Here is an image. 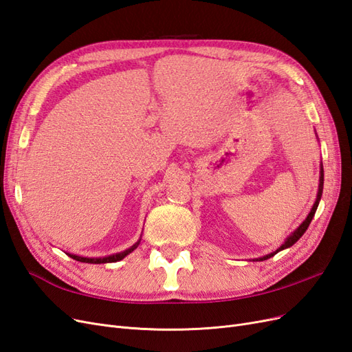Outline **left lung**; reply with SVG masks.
Returning a JSON list of instances; mask_svg holds the SVG:
<instances>
[{
    "mask_svg": "<svg viewBox=\"0 0 352 352\" xmlns=\"http://www.w3.org/2000/svg\"><path fill=\"white\" fill-rule=\"evenodd\" d=\"M323 182H324V175H323V164H320V184H318V192H317V198H316V202H314V206H313V208H311V211L308 212V216H307V219L301 223L300 226H298L289 236L286 238V241L280 245V247L276 250L274 252H272V254H267V255H264V257H261V258H257L255 261H263V260H267V258H270V257H273L274 254H278L279 251H282V250H286V248H289V247H292V245L300 239L304 233H305V230H307V228L310 226V223H311V220H313V217H314V214H316V210H317V207H318V202H320V198H322V194H323Z\"/></svg>",
    "mask_w": 352,
    "mask_h": 352,
    "instance_id": "obj_1",
    "label": "left lung"
}]
</instances>
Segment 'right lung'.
<instances>
[{"mask_svg": "<svg viewBox=\"0 0 352 352\" xmlns=\"http://www.w3.org/2000/svg\"><path fill=\"white\" fill-rule=\"evenodd\" d=\"M141 239L138 241L136 243H133L131 248H127L122 252H117V254H113V255H109V257H102V258H88V257H79V255H73V254H69V257H72L73 260L76 261H80V263H91V264H102V263H116V261H120L123 260L127 254H131L133 250L138 248V245H140Z\"/></svg>", "mask_w": 352, "mask_h": 352, "instance_id": "right-lung-1", "label": "right lung"}]
</instances>
